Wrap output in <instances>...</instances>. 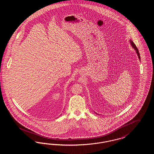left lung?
Masks as SVG:
<instances>
[{
    "instance_id": "obj_1",
    "label": "left lung",
    "mask_w": 154,
    "mask_h": 154,
    "mask_svg": "<svg viewBox=\"0 0 154 154\" xmlns=\"http://www.w3.org/2000/svg\"><path fill=\"white\" fill-rule=\"evenodd\" d=\"M129 43H130V44L131 45V46L133 47V48L136 51V54H137V56H138V58L139 59V60H140V56L139 51L137 48L136 47V45L133 42V41H132V40H129ZM94 112H95V111H94ZM95 113L96 114H97L96 112H95Z\"/></svg>"
}]
</instances>
